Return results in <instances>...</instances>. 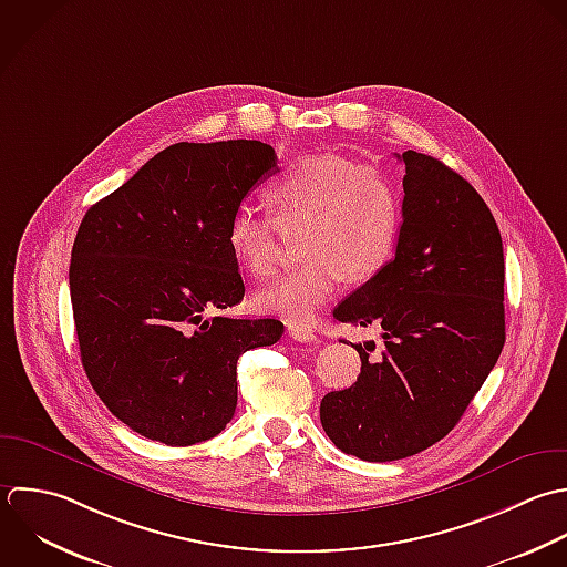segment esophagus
I'll use <instances>...</instances> for the list:
<instances>
[{"label": "esophagus", "mask_w": 567, "mask_h": 567, "mask_svg": "<svg viewBox=\"0 0 567 567\" xmlns=\"http://www.w3.org/2000/svg\"><path fill=\"white\" fill-rule=\"evenodd\" d=\"M289 336L298 342H316L318 336L313 333L311 327H305V324H289Z\"/></svg>", "instance_id": "obj_1"}]
</instances>
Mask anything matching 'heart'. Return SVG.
<instances>
[{
    "label": "heart",
    "mask_w": 567,
    "mask_h": 567,
    "mask_svg": "<svg viewBox=\"0 0 567 567\" xmlns=\"http://www.w3.org/2000/svg\"><path fill=\"white\" fill-rule=\"evenodd\" d=\"M282 227H305L307 262L256 296V309L287 322H309L344 280L367 282L393 258L402 223V192L393 176L340 154L296 161L269 189ZM271 216L240 205L229 223V247L258 280L280 265L278 227Z\"/></svg>",
    "instance_id": "1"
}]
</instances>
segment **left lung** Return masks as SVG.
Listing matches in <instances>:
<instances>
[{"label": "left lung", "mask_w": 567, "mask_h": 567, "mask_svg": "<svg viewBox=\"0 0 567 567\" xmlns=\"http://www.w3.org/2000/svg\"><path fill=\"white\" fill-rule=\"evenodd\" d=\"M404 163V223L395 258L333 309L338 322L378 324L384 347L351 344L362 371L327 393L329 440L364 462H395L446 437L506 342L504 245L477 189L442 161Z\"/></svg>", "instance_id": "8db88e82"}]
</instances>
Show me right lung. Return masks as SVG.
Masks as SVG:
<instances>
[{
    "mask_svg": "<svg viewBox=\"0 0 567 567\" xmlns=\"http://www.w3.org/2000/svg\"><path fill=\"white\" fill-rule=\"evenodd\" d=\"M276 172L260 141L174 143L85 212L70 258L81 364L134 433L216 437L236 411L238 358L280 340V320L209 316L245 296L229 223Z\"/></svg>",
    "mask_w": 567,
    "mask_h": 567,
    "instance_id": "right-lung-1",
    "label": "right lung"
}]
</instances>
